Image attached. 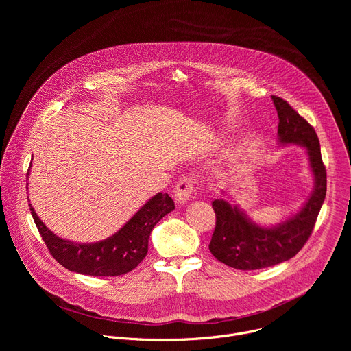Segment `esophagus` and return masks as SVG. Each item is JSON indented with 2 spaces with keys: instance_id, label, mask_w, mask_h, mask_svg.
Masks as SVG:
<instances>
[{
  "instance_id": "esophagus-1",
  "label": "esophagus",
  "mask_w": 351,
  "mask_h": 351,
  "mask_svg": "<svg viewBox=\"0 0 351 351\" xmlns=\"http://www.w3.org/2000/svg\"><path fill=\"white\" fill-rule=\"evenodd\" d=\"M197 189V183L195 180H193L191 178H182L176 184H175V191H173V195H175V199L178 203L180 204H184L187 203L189 199L191 198L193 193Z\"/></svg>"
}]
</instances>
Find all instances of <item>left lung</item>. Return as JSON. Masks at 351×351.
Segmentation results:
<instances>
[{"label":"left lung","mask_w":351,"mask_h":351,"mask_svg":"<svg viewBox=\"0 0 351 351\" xmlns=\"http://www.w3.org/2000/svg\"><path fill=\"white\" fill-rule=\"evenodd\" d=\"M272 99L279 117V143L306 147L314 175V190L302 210L272 228L252 222L226 199H214L217 222L210 252L218 261L234 269H261L293 258L311 236L326 195V169L314 128L283 98L272 95Z\"/></svg>","instance_id":"8db88e82"}]
</instances>
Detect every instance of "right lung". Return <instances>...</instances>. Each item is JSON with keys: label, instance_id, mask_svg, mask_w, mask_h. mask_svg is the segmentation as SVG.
<instances>
[{"label": "right lung", "instance_id": "obj_1", "mask_svg": "<svg viewBox=\"0 0 351 351\" xmlns=\"http://www.w3.org/2000/svg\"><path fill=\"white\" fill-rule=\"evenodd\" d=\"M29 207L51 256L66 269L90 276H118L134 269L147 256L153 228L175 210L173 199L167 193H158L111 237L97 243H73L54 234L41 222L32 204Z\"/></svg>", "mask_w": 351, "mask_h": 351}]
</instances>
